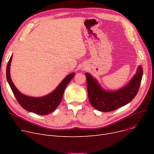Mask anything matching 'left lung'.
Masks as SVG:
<instances>
[{
	"label": "left lung",
	"mask_w": 154,
	"mask_h": 154,
	"mask_svg": "<svg viewBox=\"0 0 154 154\" xmlns=\"http://www.w3.org/2000/svg\"><path fill=\"white\" fill-rule=\"evenodd\" d=\"M143 75L140 66L135 75L125 87L116 91L103 90L97 80L86 73L88 99L94 108L102 112L115 110L131 102L139 91Z\"/></svg>",
	"instance_id": "left-lung-1"
}]
</instances>
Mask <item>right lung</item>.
I'll list each match as a JSON object with an SVG mask.
<instances>
[{
	"mask_svg": "<svg viewBox=\"0 0 154 154\" xmlns=\"http://www.w3.org/2000/svg\"><path fill=\"white\" fill-rule=\"evenodd\" d=\"M12 59V55L7 63L6 77L12 92L21 107L29 112L38 115H47L54 111L60 104L64 91L72 79L74 77V73H72L66 77L58 87L51 94L42 97H32L20 92L12 82L10 74Z\"/></svg>",
	"mask_w": 154,
	"mask_h": 154,
	"instance_id": "1",
	"label": "right lung"
}]
</instances>
